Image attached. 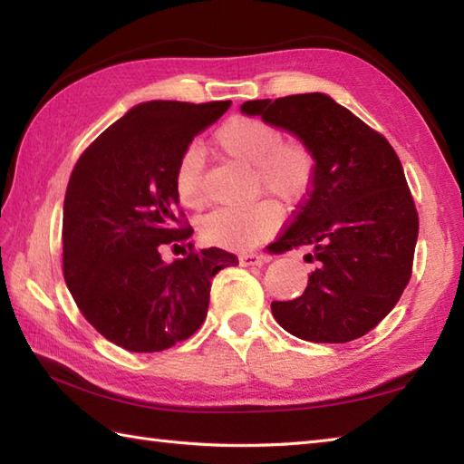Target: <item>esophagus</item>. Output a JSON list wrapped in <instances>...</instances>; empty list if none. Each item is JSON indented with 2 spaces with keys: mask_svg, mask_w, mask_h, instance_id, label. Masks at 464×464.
I'll list each match as a JSON object with an SVG mask.
<instances>
[{
  "mask_svg": "<svg viewBox=\"0 0 464 464\" xmlns=\"http://www.w3.org/2000/svg\"><path fill=\"white\" fill-rule=\"evenodd\" d=\"M240 266H262L268 262L266 255H260V252H244L240 255Z\"/></svg>",
  "mask_w": 464,
  "mask_h": 464,
  "instance_id": "obj_1",
  "label": "esophagus"
}]
</instances>
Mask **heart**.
Here are the masks:
<instances>
[{
    "label": "heart",
    "mask_w": 464,
    "mask_h": 464,
    "mask_svg": "<svg viewBox=\"0 0 464 464\" xmlns=\"http://www.w3.org/2000/svg\"><path fill=\"white\" fill-rule=\"evenodd\" d=\"M283 129L266 119L236 115L218 127L214 145L228 160L252 165L258 189H266L286 204H299L309 194L317 155L303 139H283ZM202 153L196 147L183 151L176 165L173 188L179 202L189 209L204 206ZM283 224V209L265 198L244 208H222L199 222L206 244L230 250H246L273 236Z\"/></svg>",
    "instance_id": "obj_1"
}]
</instances>
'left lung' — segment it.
Here are the masks:
<instances>
[{
	"label": "left lung",
	"mask_w": 464,
	"mask_h": 464,
	"mask_svg": "<svg viewBox=\"0 0 464 464\" xmlns=\"http://www.w3.org/2000/svg\"><path fill=\"white\" fill-rule=\"evenodd\" d=\"M260 115L307 141L317 155L311 191L270 244L275 255L307 246L309 285L293 301H273L288 334L314 343H347L396 307L412 276L418 212L388 139L321 92L248 101Z\"/></svg>",
	"instance_id": "left-lung-1"
}]
</instances>
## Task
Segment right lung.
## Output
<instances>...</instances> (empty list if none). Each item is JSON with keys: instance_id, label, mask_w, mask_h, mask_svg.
<instances>
[{"instance_id": "1", "label": "right lung", "mask_w": 464, "mask_h": 464, "mask_svg": "<svg viewBox=\"0 0 464 464\" xmlns=\"http://www.w3.org/2000/svg\"><path fill=\"white\" fill-rule=\"evenodd\" d=\"M230 101L137 104L78 157L64 198L63 270L84 319L111 343L163 352L191 337L208 314L212 278L238 256L196 250L173 188L194 137ZM179 247L165 263L160 250Z\"/></svg>"}]
</instances>
